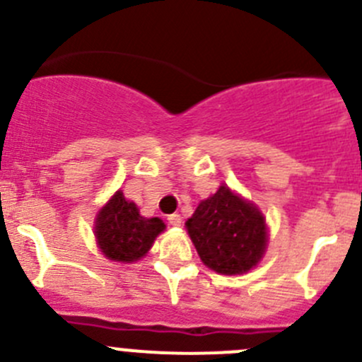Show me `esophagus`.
<instances>
[{"label": "esophagus", "instance_id": "esophagus-1", "mask_svg": "<svg viewBox=\"0 0 362 362\" xmlns=\"http://www.w3.org/2000/svg\"><path fill=\"white\" fill-rule=\"evenodd\" d=\"M168 222H170L171 226H175V228H178V226L182 224L180 214H171V215H168Z\"/></svg>", "mask_w": 362, "mask_h": 362}]
</instances>
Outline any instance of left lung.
<instances>
[{"label": "left lung", "instance_id": "1", "mask_svg": "<svg viewBox=\"0 0 362 362\" xmlns=\"http://www.w3.org/2000/svg\"><path fill=\"white\" fill-rule=\"evenodd\" d=\"M185 228L202 261L222 275L250 272L268 245L264 215L228 185L199 203Z\"/></svg>", "mask_w": 362, "mask_h": 362}]
</instances>
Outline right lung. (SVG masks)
Masks as SVG:
<instances>
[{"instance_id":"obj_1","label":"right lung","mask_w":362,"mask_h":362,"mask_svg":"<svg viewBox=\"0 0 362 362\" xmlns=\"http://www.w3.org/2000/svg\"><path fill=\"white\" fill-rule=\"evenodd\" d=\"M159 217L147 218L133 202L117 191L96 217L94 236L107 259L115 262H134L151 250L158 235L164 231Z\"/></svg>"}]
</instances>
